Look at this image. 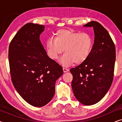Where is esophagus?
<instances>
[{"label": "esophagus", "mask_w": 122, "mask_h": 122, "mask_svg": "<svg viewBox=\"0 0 122 122\" xmlns=\"http://www.w3.org/2000/svg\"><path fill=\"white\" fill-rule=\"evenodd\" d=\"M63 71H64V73L67 72V71H69V69H67V68H64V67L63 68Z\"/></svg>", "instance_id": "34e87169"}]
</instances>
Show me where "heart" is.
<instances>
[{"mask_svg": "<svg viewBox=\"0 0 122 122\" xmlns=\"http://www.w3.org/2000/svg\"><path fill=\"white\" fill-rule=\"evenodd\" d=\"M93 45L91 36L87 33H80L71 29L56 31L54 39L50 38L46 43L47 54L51 59H57L63 52L61 62L65 66L74 63L81 64L89 56Z\"/></svg>", "mask_w": 122, "mask_h": 122, "instance_id": "b5f03b06", "label": "heart"}]
</instances>
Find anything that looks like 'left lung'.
Returning <instances> with one entry per match:
<instances>
[{
	"mask_svg": "<svg viewBox=\"0 0 122 122\" xmlns=\"http://www.w3.org/2000/svg\"><path fill=\"white\" fill-rule=\"evenodd\" d=\"M84 26H93L94 43L88 58L70 70L73 75L71 87L81 103L91 106L99 102L111 87L114 76L116 47L108 31L97 21Z\"/></svg>",
	"mask_w": 122,
	"mask_h": 122,
	"instance_id": "left-lung-1",
	"label": "left lung"
}]
</instances>
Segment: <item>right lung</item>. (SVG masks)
<instances>
[{
  "label": "right lung",
  "instance_id": "1",
  "mask_svg": "<svg viewBox=\"0 0 122 122\" xmlns=\"http://www.w3.org/2000/svg\"><path fill=\"white\" fill-rule=\"evenodd\" d=\"M44 29L43 25H24L11 40L8 52L13 86L24 101L36 107L51 101L56 81L63 73L41 44L39 36Z\"/></svg>",
  "mask_w": 122,
  "mask_h": 122
}]
</instances>
